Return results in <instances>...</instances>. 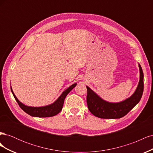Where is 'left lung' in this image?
Listing matches in <instances>:
<instances>
[{
	"instance_id": "left-lung-1",
	"label": "left lung",
	"mask_w": 153,
	"mask_h": 153,
	"mask_svg": "<svg viewBox=\"0 0 153 153\" xmlns=\"http://www.w3.org/2000/svg\"><path fill=\"white\" fill-rule=\"evenodd\" d=\"M140 79L133 94L127 99L117 103L108 102L101 98L90 87L87 89V103L90 112L101 119H119L126 115L134 106L139 102L143 91V73L140 65L138 64Z\"/></svg>"
}]
</instances>
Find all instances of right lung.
Instances as JSON below:
<instances>
[{"mask_svg":"<svg viewBox=\"0 0 153 153\" xmlns=\"http://www.w3.org/2000/svg\"><path fill=\"white\" fill-rule=\"evenodd\" d=\"M76 85V83L72 84L71 86H69L67 89L64 91L62 92V94L60 95L59 98L55 100L53 103L43 106H30L24 105V103H22L21 101L18 100V99L16 98V96L14 94V92L13 91L11 86V90L14 98H15V99L16 101V102L19 105L20 108L24 110L25 112L31 115L32 117H49L54 116V115L58 114L61 112L62 109L64 101L66 98V96Z\"/></svg>","mask_w":153,"mask_h":153,"instance_id":"1","label":"right lung"}]
</instances>
